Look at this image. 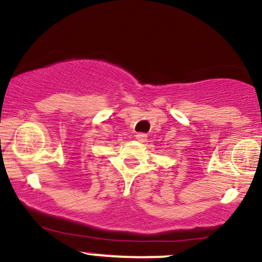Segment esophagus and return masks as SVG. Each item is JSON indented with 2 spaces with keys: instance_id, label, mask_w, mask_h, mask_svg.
<instances>
[{
  "instance_id": "34e87169",
  "label": "esophagus",
  "mask_w": 262,
  "mask_h": 262,
  "mask_svg": "<svg viewBox=\"0 0 262 262\" xmlns=\"http://www.w3.org/2000/svg\"><path fill=\"white\" fill-rule=\"evenodd\" d=\"M136 139L138 140V142L144 143L145 140H146V134H144V133H138L137 136H136Z\"/></svg>"
}]
</instances>
